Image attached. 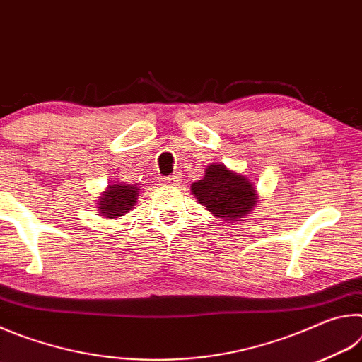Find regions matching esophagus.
<instances>
[{
	"label": "esophagus",
	"instance_id": "obj_1",
	"mask_svg": "<svg viewBox=\"0 0 362 362\" xmlns=\"http://www.w3.org/2000/svg\"><path fill=\"white\" fill-rule=\"evenodd\" d=\"M180 183V175L179 174H174L173 177H169V179L166 180V185H170V187H177Z\"/></svg>",
	"mask_w": 362,
	"mask_h": 362
}]
</instances>
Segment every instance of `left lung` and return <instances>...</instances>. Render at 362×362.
Returning a JSON list of instances; mask_svg holds the SVG:
<instances>
[{
  "instance_id": "obj_1",
  "label": "left lung",
  "mask_w": 362,
  "mask_h": 362,
  "mask_svg": "<svg viewBox=\"0 0 362 362\" xmlns=\"http://www.w3.org/2000/svg\"><path fill=\"white\" fill-rule=\"evenodd\" d=\"M192 192L199 204L223 220L246 217L257 201L252 182L218 163L206 168L204 177L193 183Z\"/></svg>"
}]
</instances>
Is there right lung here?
<instances>
[{
	"mask_svg": "<svg viewBox=\"0 0 362 362\" xmlns=\"http://www.w3.org/2000/svg\"><path fill=\"white\" fill-rule=\"evenodd\" d=\"M139 196V188L131 183L113 182L108 185L107 192H103L99 199V216L107 218H116L124 216L136 206Z\"/></svg>",
	"mask_w": 362,
	"mask_h": 362,
	"instance_id": "obj_1",
	"label": "right lung"
}]
</instances>
